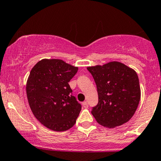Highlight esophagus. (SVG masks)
I'll list each match as a JSON object with an SVG mask.
<instances>
[{
  "label": "esophagus",
  "instance_id": "obj_1",
  "mask_svg": "<svg viewBox=\"0 0 161 161\" xmlns=\"http://www.w3.org/2000/svg\"><path fill=\"white\" fill-rule=\"evenodd\" d=\"M82 107L84 108H88V103H87L86 101H85V102H82Z\"/></svg>",
  "mask_w": 161,
  "mask_h": 161
}]
</instances>
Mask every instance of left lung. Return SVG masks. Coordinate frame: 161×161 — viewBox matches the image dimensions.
Returning <instances> with one entry per match:
<instances>
[{"instance_id":"obj_1","label":"left lung","mask_w":161,"mask_h":161,"mask_svg":"<svg viewBox=\"0 0 161 161\" xmlns=\"http://www.w3.org/2000/svg\"><path fill=\"white\" fill-rule=\"evenodd\" d=\"M97 86L98 102L92 114L99 124L114 128L134 115L141 97L136 71L119 62L88 67Z\"/></svg>"}]
</instances>
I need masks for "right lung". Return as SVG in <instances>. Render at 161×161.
Segmentation results:
<instances>
[{
	"label": "right lung",
	"instance_id": "1",
	"mask_svg": "<svg viewBox=\"0 0 161 161\" xmlns=\"http://www.w3.org/2000/svg\"><path fill=\"white\" fill-rule=\"evenodd\" d=\"M78 67L61 60L44 59L32 68L26 85L31 110L42 124L51 130L66 131L75 125L82 109L69 82Z\"/></svg>",
	"mask_w": 161,
	"mask_h": 161
}]
</instances>
